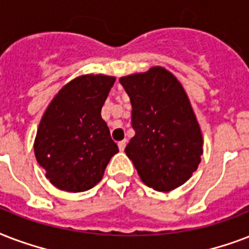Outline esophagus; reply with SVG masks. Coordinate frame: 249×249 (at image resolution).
I'll return each mask as SVG.
<instances>
[{
  "instance_id": "34e87169",
  "label": "esophagus",
  "mask_w": 249,
  "mask_h": 249,
  "mask_svg": "<svg viewBox=\"0 0 249 249\" xmlns=\"http://www.w3.org/2000/svg\"><path fill=\"white\" fill-rule=\"evenodd\" d=\"M118 148L119 151H124V148H126V140H122V142H118Z\"/></svg>"
}]
</instances>
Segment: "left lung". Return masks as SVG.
Returning a JSON list of instances; mask_svg holds the SVG:
<instances>
[{
  "label": "left lung",
  "mask_w": 249,
  "mask_h": 249,
  "mask_svg": "<svg viewBox=\"0 0 249 249\" xmlns=\"http://www.w3.org/2000/svg\"><path fill=\"white\" fill-rule=\"evenodd\" d=\"M130 96L135 136L127 144L142 182L160 192L182 186L203 155V134L190 98L165 67L119 78Z\"/></svg>",
  "instance_id": "1"
}]
</instances>
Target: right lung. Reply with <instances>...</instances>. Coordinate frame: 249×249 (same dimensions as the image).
<instances>
[{
    "label": "right lung",
    "instance_id": "right-lung-1",
    "mask_svg": "<svg viewBox=\"0 0 249 249\" xmlns=\"http://www.w3.org/2000/svg\"><path fill=\"white\" fill-rule=\"evenodd\" d=\"M114 76L80 75L59 89L42 114L34 149L45 177L58 190L83 192L104 177L118 146L101 109Z\"/></svg>",
    "mask_w": 249,
    "mask_h": 249
}]
</instances>
